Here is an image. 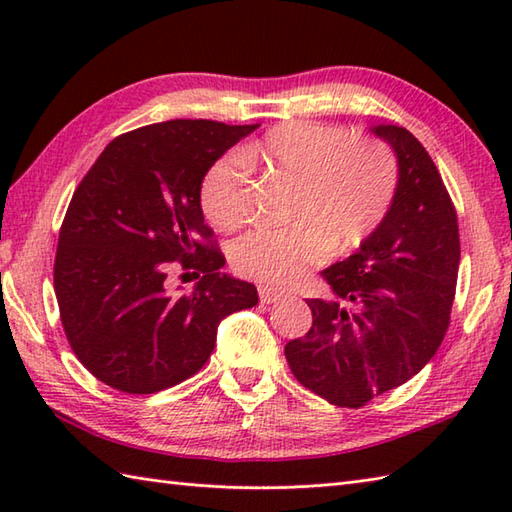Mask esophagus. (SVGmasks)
Masks as SVG:
<instances>
[{
	"mask_svg": "<svg viewBox=\"0 0 512 512\" xmlns=\"http://www.w3.org/2000/svg\"><path fill=\"white\" fill-rule=\"evenodd\" d=\"M259 299H262V303H277L286 297L284 290L279 288H273V286H259Z\"/></svg>",
	"mask_w": 512,
	"mask_h": 512,
	"instance_id": "1",
	"label": "esophagus"
}]
</instances>
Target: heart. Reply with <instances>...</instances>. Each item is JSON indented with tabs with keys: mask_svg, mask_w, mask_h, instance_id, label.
Segmentation results:
<instances>
[{
	"mask_svg": "<svg viewBox=\"0 0 512 512\" xmlns=\"http://www.w3.org/2000/svg\"><path fill=\"white\" fill-rule=\"evenodd\" d=\"M250 165L295 180L288 226H259L231 246L239 275L286 286L328 250L347 253L385 222L394 206L400 165L387 143L350 136L336 125L288 121L239 154L217 158L200 184L202 211L215 228L235 231L248 217Z\"/></svg>",
	"mask_w": 512,
	"mask_h": 512,
	"instance_id": "1",
	"label": "heart"
}]
</instances>
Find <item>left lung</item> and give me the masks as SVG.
I'll list each match as a JSON object with an SVG mask.
<instances>
[{"instance_id":"8db88e82","label":"left lung","mask_w":512,"mask_h":512,"mask_svg":"<svg viewBox=\"0 0 512 512\" xmlns=\"http://www.w3.org/2000/svg\"><path fill=\"white\" fill-rule=\"evenodd\" d=\"M372 132L396 151L394 206L354 255L323 270L332 297L308 299L312 328L284 350L303 387L350 409L407 383L438 352L460 266L458 215L427 149L405 127Z\"/></svg>"}]
</instances>
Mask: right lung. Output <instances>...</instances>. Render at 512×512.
<instances>
[{
    "instance_id": "right-lung-1",
    "label": "right lung",
    "mask_w": 512,
    "mask_h": 512,
    "mask_svg": "<svg viewBox=\"0 0 512 512\" xmlns=\"http://www.w3.org/2000/svg\"><path fill=\"white\" fill-rule=\"evenodd\" d=\"M257 125L154 123L103 149L65 211L54 292L76 358L125 394H156L209 361L217 325L257 306V288L222 275L224 255L204 224L206 169ZM193 269L189 296H171L166 273Z\"/></svg>"
}]
</instances>
